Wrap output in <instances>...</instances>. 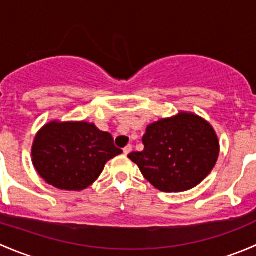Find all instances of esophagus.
<instances>
[{"mask_svg":"<svg viewBox=\"0 0 256 256\" xmlns=\"http://www.w3.org/2000/svg\"><path fill=\"white\" fill-rule=\"evenodd\" d=\"M131 151H132V146H131V144H128V146L124 148V154H128Z\"/></svg>","mask_w":256,"mask_h":256,"instance_id":"1","label":"esophagus"}]
</instances>
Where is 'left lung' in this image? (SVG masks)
<instances>
[{
    "mask_svg": "<svg viewBox=\"0 0 256 256\" xmlns=\"http://www.w3.org/2000/svg\"><path fill=\"white\" fill-rule=\"evenodd\" d=\"M142 144V151L131 152L128 157L162 192H184L200 184L219 156V140L213 126L188 112L147 125Z\"/></svg>",
    "mask_w": 256,
    "mask_h": 256,
    "instance_id": "left-lung-1",
    "label": "left lung"
}]
</instances>
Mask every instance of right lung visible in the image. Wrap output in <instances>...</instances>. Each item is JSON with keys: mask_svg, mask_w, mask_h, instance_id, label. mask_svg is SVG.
<instances>
[{"mask_svg": "<svg viewBox=\"0 0 256 256\" xmlns=\"http://www.w3.org/2000/svg\"><path fill=\"white\" fill-rule=\"evenodd\" d=\"M122 154L109 132L88 121L52 120L36 135L32 164L53 187L82 190L99 178L108 161Z\"/></svg>", "mask_w": 256, "mask_h": 256, "instance_id": "right-lung-1", "label": "right lung"}]
</instances>
